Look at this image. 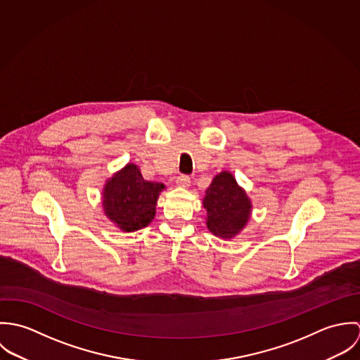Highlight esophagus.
Wrapping results in <instances>:
<instances>
[{"label": "esophagus", "instance_id": "1", "mask_svg": "<svg viewBox=\"0 0 360 360\" xmlns=\"http://www.w3.org/2000/svg\"><path fill=\"white\" fill-rule=\"evenodd\" d=\"M176 183H177L179 187H188L190 183H191V177L187 176V174H180V176L177 177Z\"/></svg>", "mask_w": 360, "mask_h": 360}]
</instances>
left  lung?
I'll return each instance as SVG.
<instances>
[{
  "label": "left lung",
  "mask_w": 360,
  "mask_h": 360,
  "mask_svg": "<svg viewBox=\"0 0 360 360\" xmlns=\"http://www.w3.org/2000/svg\"><path fill=\"white\" fill-rule=\"evenodd\" d=\"M204 207L207 229L217 237L231 238L247 224L251 202L233 174H217L206 190Z\"/></svg>",
  "instance_id": "8db88e82"
}]
</instances>
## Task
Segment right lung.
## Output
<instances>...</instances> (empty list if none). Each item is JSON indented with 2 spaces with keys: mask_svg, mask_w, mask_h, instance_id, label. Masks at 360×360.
Wrapping results in <instances>:
<instances>
[{
  "mask_svg": "<svg viewBox=\"0 0 360 360\" xmlns=\"http://www.w3.org/2000/svg\"><path fill=\"white\" fill-rule=\"evenodd\" d=\"M160 183L144 180L136 165H127L105 186L103 209L123 231H136L148 226L155 216Z\"/></svg>",
  "mask_w": 360,
  "mask_h": 360,
  "instance_id": "right-lung-1",
  "label": "right lung"
}]
</instances>
